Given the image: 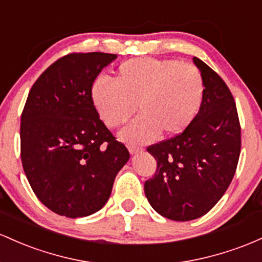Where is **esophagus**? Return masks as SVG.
Wrapping results in <instances>:
<instances>
[{"label": "esophagus", "instance_id": "obj_1", "mask_svg": "<svg viewBox=\"0 0 262 262\" xmlns=\"http://www.w3.org/2000/svg\"><path fill=\"white\" fill-rule=\"evenodd\" d=\"M142 147H137V146H128V151H130L131 155L134 154H139V152H142Z\"/></svg>", "mask_w": 262, "mask_h": 262}]
</instances>
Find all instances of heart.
Segmentation results:
<instances>
[{
    "mask_svg": "<svg viewBox=\"0 0 262 262\" xmlns=\"http://www.w3.org/2000/svg\"><path fill=\"white\" fill-rule=\"evenodd\" d=\"M203 95L198 68L151 57L122 61L114 81L99 78L92 86L94 105L108 127L122 126L139 106L140 115L121 132L128 143L149 142L160 131L166 136L183 132L198 114Z\"/></svg>",
    "mask_w": 262,
    "mask_h": 262,
    "instance_id": "b5f03b06",
    "label": "heart"
}]
</instances>
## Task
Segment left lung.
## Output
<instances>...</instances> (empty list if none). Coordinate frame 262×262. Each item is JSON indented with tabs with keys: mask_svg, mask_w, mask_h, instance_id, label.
<instances>
[{
	"mask_svg": "<svg viewBox=\"0 0 262 262\" xmlns=\"http://www.w3.org/2000/svg\"><path fill=\"white\" fill-rule=\"evenodd\" d=\"M204 81L203 101L181 134L147 147L157 169L145 182V194L158 214L188 222L207 214L224 195L239 162L242 127L225 81L194 57Z\"/></svg>",
	"mask_w": 262,
	"mask_h": 262,
	"instance_id": "8db88e82",
	"label": "left lung"
}]
</instances>
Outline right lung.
Returning <instances> with one entry per match:
<instances>
[{
	"label": "right lung",
	"instance_id": "right-lung-1",
	"mask_svg": "<svg viewBox=\"0 0 262 262\" xmlns=\"http://www.w3.org/2000/svg\"><path fill=\"white\" fill-rule=\"evenodd\" d=\"M116 59L69 53L31 88L20 115V160L37 198L54 213L81 218L101 209L130 154L99 119L94 80Z\"/></svg>",
	"mask_w": 262,
	"mask_h": 262
}]
</instances>
